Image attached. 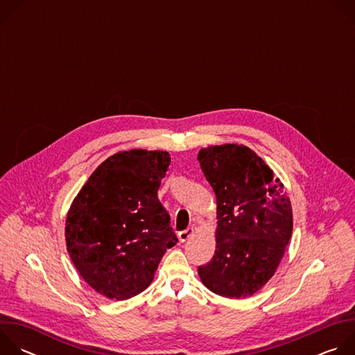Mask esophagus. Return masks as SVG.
<instances>
[{
    "label": "esophagus",
    "mask_w": 355,
    "mask_h": 355,
    "mask_svg": "<svg viewBox=\"0 0 355 355\" xmlns=\"http://www.w3.org/2000/svg\"><path fill=\"white\" fill-rule=\"evenodd\" d=\"M192 234H193V229H192V227H188V229H185V230H182V232H178V240H180L181 243H184V241H187Z\"/></svg>",
    "instance_id": "34e87169"
}]
</instances>
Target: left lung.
<instances>
[{
	"label": "left lung",
	"mask_w": 355,
	"mask_h": 355,
	"mask_svg": "<svg viewBox=\"0 0 355 355\" xmlns=\"http://www.w3.org/2000/svg\"><path fill=\"white\" fill-rule=\"evenodd\" d=\"M198 162L216 195V250L198 267L209 291L225 297L254 295L275 274L292 234L284 185L243 144L200 148Z\"/></svg>",
	"instance_id": "obj_1"
}]
</instances>
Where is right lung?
<instances>
[{
	"instance_id": "add662e5",
	"label": "right lung",
	"mask_w": 355,
	"mask_h": 355,
	"mask_svg": "<svg viewBox=\"0 0 355 355\" xmlns=\"http://www.w3.org/2000/svg\"><path fill=\"white\" fill-rule=\"evenodd\" d=\"M171 157L135 148L108 157L74 198L66 244L83 279L98 293L123 300L143 292L178 239L157 191Z\"/></svg>"
}]
</instances>
